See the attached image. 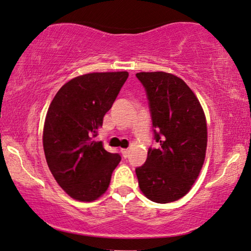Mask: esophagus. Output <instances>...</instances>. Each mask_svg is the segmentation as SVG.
I'll use <instances>...</instances> for the list:
<instances>
[{"instance_id": "34e87169", "label": "esophagus", "mask_w": 251, "mask_h": 251, "mask_svg": "<svg viewBox=\"0 0 251 251\" xmlns=\"http://www.w3.org/2000/svg\"><path fill=\"white\" fill-rule=\"evenodd\" d=\"M121 153H122V156L125 157V159H126L129 155V150H121Z\"/></svg>"}]
</instances>
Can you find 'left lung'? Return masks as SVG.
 I'll use <instances>...</instances> for the list:
<instances>
[{
    "mask_svg": "<svg viewBox=\"0 0 251 251\" xmlns=\"http://www.w3.org/2000/svg\"><path fill=\"white\" fill-rule=\"evenodd\" d=\"M156 149L150 147L143 166L136 168L140 190L156 203L176 201L188 193L203 166L207 122L200 101L176 75L142 72Z\"/></svg>",
    "mask_w": 251,
    "mask_h": 251,
    "instance_id": "left-lung-1",
    "label": "left lung"
}]
</instances>
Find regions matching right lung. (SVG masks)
Masks as SVG:
<instances>
[{
	"mask_svg": "<svg viewBox=\"0 0 251 251\" xmlns=\"http://www.w3.org/2000/svg\"><path fill=\"white\" fill-rule=\"evenodd\" d=\"M128 76V72H106L74 77L49 106L43 128L47 163L59 186L75 200H97L121 161L94 138Z\"/></svg>",
	"mask_w": 251,
	"mask_h": 251,
	"instance_id": "1",
	"label": "right lung"
}]
</instances>
